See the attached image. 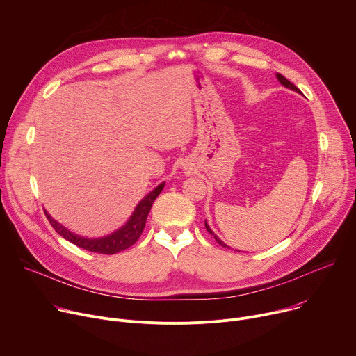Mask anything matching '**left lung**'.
<instances>
[{"instance_id": "1", "label": "left lung", "mask_w": 356, "mask_h": 356, "mask_svg": "<svg viewBox=\"0 0 356 356\" xmlns=\"http://www.w3.org/2000/svg\"><path fill=\"white\" fill-rule=\"evenodd\" d=\"M275 76H277V79H279V82H280V83H282V85H283V86H286V88H287V89H291V90H294V92H297V93H300V89H298V88H297V86H296V85H293V83H291V82H290V81H287V79H286V77H284V76H283V74H280V73H277V74H275ZM205 227H207V230H208V232H209V233H211V234H212V236H213V238H215V241H216V242H218V243H219V245H220V246H223V248H227V249H230V248H229V246H227V245H225V243H223V242H222V241H220V239H219V238H218V236H216V234H215V233H213V232H212V229H211V227H209V225H208V223H207V222H205Z\"/></svg>"}]
</instances>
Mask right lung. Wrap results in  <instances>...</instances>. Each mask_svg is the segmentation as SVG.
Here are the masks:
<instances>
[{
  "label": "right lung",
  "mask_w": 356,
  "mask_h": 356,
  "mask_svg": "<svg viewBox=\"0 0 356 356\" xmlns=\"http://www.w3.org/2000/svg\"><path fill=\"white\" fill-rule=\"evenodd\" d=\"M164 185H165V182L160 184L155 189H152L145 196V198L141 200L140 204L136 207L133 215L126 222V225L122 226L118 230L113 232L111 234L104 236V238L88 239V238H83V236L74 234L70 230H67L65 226H62L59 222H56L47 211H45V215H47L49 223L52 225V227L60 236H63L66 241L76 245L77 248H82L85 250L100 253V254H115L118 252L129 249L130 246H133L138 241V238L144 230L145 220H147V216L151 211V207H152L154 201L156 200V196L161 193Z\"/></svg>",
  "instance_id": "obj_1"
}]
</instances>
